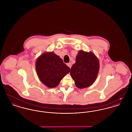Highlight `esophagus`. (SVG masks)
<instances>
[{
  "label": "esophagus",
  "instance_id": "34e87169",
  "mask_svg": "<svg viewBox=\"0 0 132 132\" xmlns=\"http://www.w3.org/2000/svg\"><path fill=\"white\" fill-rule=\"evenodd\" d=\"M67 65L70 68H71V67H72V64H71V63H70V62L67 63Z\"/></svg>",
  "mask_w": 132,
  "mask_h": 132
}]
</instances>
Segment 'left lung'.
<instances>
[{
	"label": "left lung",
	"mask_w": 132,
	"mask_h": 132,
	"mask_svg": "<svg viewBox=\"0 0 132 132\" xmlns=\"http://www.w3.org/2000/svg\"><path fill=\"white\" fill-rule=\"evenodd\" d=\"M99 68L98 59L94 54L81 50L76 57V63L71 69L70 75L77 88H87L95 81Z\"/></svg>",
	"instance_id": "obj_1"
}]
</instances>
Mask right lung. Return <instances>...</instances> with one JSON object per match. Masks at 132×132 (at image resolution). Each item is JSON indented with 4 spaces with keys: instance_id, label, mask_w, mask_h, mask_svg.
Masks as SVG:
<instances>
[{
    "instance_id": "1",
    "label": "right lung",
    "mask_w": 132,
    "mask_h": 132,
    "mask_svg": "<svg viewBox=\"0 0 132 132\" xmlns=\"http://www.w3.org/2000/svg\"><path fill=\"white\" fill-rule=\"evenodd\" d=\"M36 68L40 81L47 87H56L70 69L53 52L44 53L38 58Z\"/></svg>"
}]
</instances>
